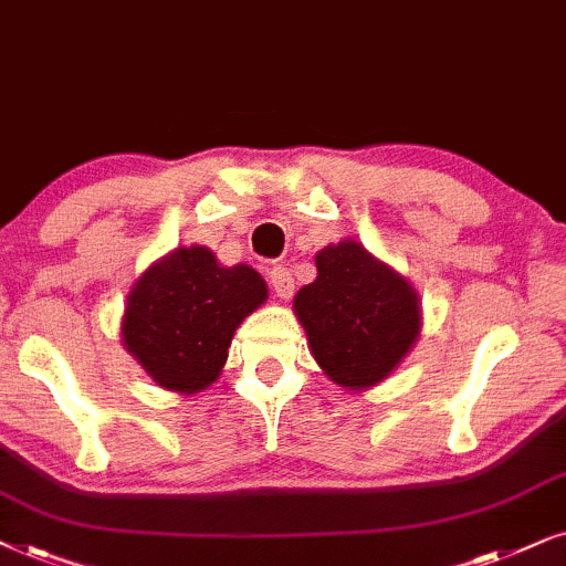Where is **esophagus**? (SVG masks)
I'll list each match as a JSON object with an SVG mask.
<instances>
[{"label": "esophagus", "instance_id": "1", "mask_svg": "<svg viewBox=\"0 0 566 566\" xmlns=\"http://www.w3.org/2000/svg\"><path fill=\"white\" fill-rule=\"evenodd\" d=\"M269 282H271V287H274L276 297H282V300H290L292 292H295V279H292L290 269L282 266V263L269 271Z\"/></svg>", "mask_w": 566, "mask_h": 566}]
</instances>
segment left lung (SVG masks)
Segmentation results:
<instances>
[{"label": "left lung", "instance_id": "obj_1", "mask_svg": "<svg viewBox=\"0 0 566 566\" xmlns=\"http://www.w3.org/2000/svg\"><path fill=\"white\" fill-rule=\"evenodd\" d=\"M315 266L295 297L313 357L342 388L375 386L417 342V292L352 240L323 248Z\"/></svg>", "mask_w": 566, "mask_h": 566}]
</instances>
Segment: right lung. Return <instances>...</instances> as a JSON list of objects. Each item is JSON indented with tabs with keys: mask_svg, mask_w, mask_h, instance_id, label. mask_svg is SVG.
<instances>
[{
	"mask_svg": "<svg viewBox=\"0 0 566 566\" xmlns=\"http://www.w3.org/2000/svg\"><path fill=\"white\" fill-rule=\"evenodd\" d=\"M266 300L251 266L224 269L207 248H178L134 284L124 344L168 390L199 394L217 380L232 334Z\"/></svg>",
	"mask_w": 566,
	"mask_h": 566,
	"instance_id": "obj_1",
	"label": "right lung"
}]
</instances>
